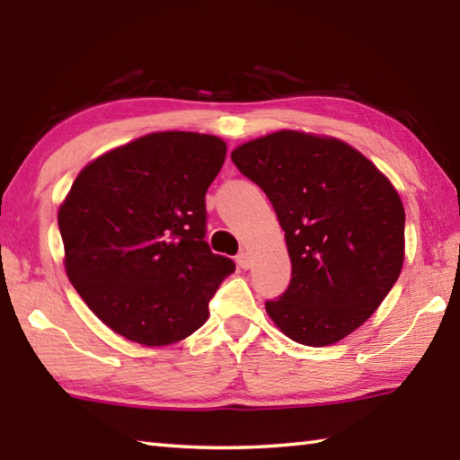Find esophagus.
<instances>
[{
  "label": "esophagus",
  "instance_id": "1",
  "mask_svg": "<svg viewBox=\"0 0 460 460\" xmlns=\"http://www.w3.org/2000/svg\"><path fill=\"white\" fill-rule=\"evenodd\" d=\"M237 263H239V268L247 270L249 266H252V258H249L247 252H241V253L237 255Z\"/></svg>",
  "mask_w": 460,
  "mask_h": 460
}]
</instances>
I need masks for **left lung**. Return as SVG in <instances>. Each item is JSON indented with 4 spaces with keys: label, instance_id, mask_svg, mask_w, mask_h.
I'll return each mask as SVG.
<instances>
[{
    "label": "left lung",
    "instance_id": "8db88e82",
    "mask_svg": "<svg viewBox=\"0 0 460 460\" xmlns=\"http://www.w3.org/2000/svg\"><path fill=\"white\" fill-rule=\"evenodd\" d=\"M233 164L266 192L292 279L266 302L286 337L332 345L367 321L398 282L406 213L392 182L345 142L282 129L239 146Z\"/></svg>",
    "mask_w": 460,
    "mask_h": 460
}]
</instances>
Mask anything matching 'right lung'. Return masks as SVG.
Returning <instances> with one entry per match:
<instances>
[{"instance_id":"right-lung-1","label":"right lung","mask_w":460,"mask_h":460,"mask_svg":"<svg viewBox=\"0 0 460 460\" xmlns=\"http://www.w3.org/2000/svg\"><path fill=\"white\" fill-rule=\"evenodd\" d=\"M227 146L160 131L99 155L58 208L66 276L109 329L146 347L200 329L235 263L211 252L205 194Z\"/></svg>"}]
</instances>
